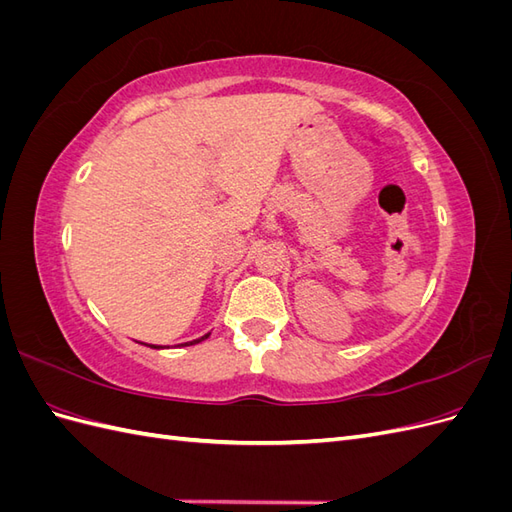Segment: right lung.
Here are the masks:
<instances>
[{
	"instance_id": "obj_1",
	"label": "right lung",
	"mask_w": 512,
	"mask_h": 512,
	"mask_svg": "<svg viewBox=\"0 0 512 512\" xmlns=\"http://www.w3.org/2000/svg\"><path fill=\"white\" fill-rule=\"evenodd\" d=\"M211 333H205L203 337H198V339H192V342H183V344H177V348H183V346H194V344H200V342H205V339L209 337ZM138 344H143V342H138ZM143 346H149V348H153V350H162V348H166V346H156V344H143Z\"/></svg>"
}]
</instances>
